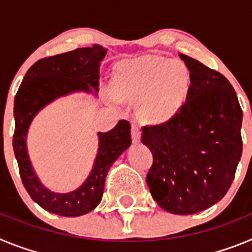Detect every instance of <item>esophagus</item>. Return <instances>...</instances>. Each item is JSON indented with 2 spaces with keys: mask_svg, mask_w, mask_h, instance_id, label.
Here are the masks:
<instances>
[{
  "mask_svg": "<svg viewBox=\"0 0 252 252\" xmlns=\"http://www.w3.org/2000/svg\"><path fill=\"white\" fill-rule=\"evenodd\" d=\"M131 137H132L133 144L140 142V139H141V131H140V128L137 127L136 125H132V127H131Z\"/></svg>",
  "mask_w": 252,
  "mask_h": 252,
  "instance_id": "34e87169",
  "label": "esophagus"
}]
</instances>
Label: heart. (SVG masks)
I'll use <instances>...</instances> for the list:
<instances>
[{
	"instance_id": "obj_1",
	"label": "heart",
	"mask_w": 252,
	"mask_h": 252,
	"mask_svg": "<svg viewBox=\"0 0 252 252\" xmlns=\"http://www.w3.org/2000/svg\"><path fill=\"white\" fill-rule=\"evenodd\" d=\"M190 73L180 60L162 57L137 58L119 64L115 75L116 93L127 99L141 97L139 113L153 124L171 119L186 102ZM111 102L116 97L111 95Z\"/></svg>"
}]
</instances>
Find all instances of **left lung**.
<instances>
[{"label": "left lung", "mask_w": 252, "mask_h": 252, "mask_svg": "<svg viewBox=\"0 0 252 252\" xmlns=\"http://www.w3.org/2000/svg\"><path fill=\"white\" fill-rule=\"evenodd\" d=\"M190 73L186 102L164 124L142 127L153 153L146 183L157 203L174 215H193L221 201L241 159L242 110L221 73L179 54Z\"/></svg>", "instance_id": "1"}]
</instances>
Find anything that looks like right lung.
<instances>
[{
    "label": "right lung",
    "instance_id": "right-lung-1",
    "mask_svg": "<svg viewBox=\"0 0 252 252\" xmlns=\"http://www.w3.org/2000/svg\"><path fill=\"white\" fill-rule=\"evenodd\" d=\"M107 49L99 45L37 60L26 72L15 97L13 151L22 184L30 197L45 211L64 217H78L98 206L111 165L131 145V126L121 120L108 132H98V153L91 174L79 188L55 193L41 184L28 154L26 136L36 113L59 97L74 92H98L99 65Z\"/></svg>",
    "mask_w": 252,
    "mask_h": 252
}]
</instances>
